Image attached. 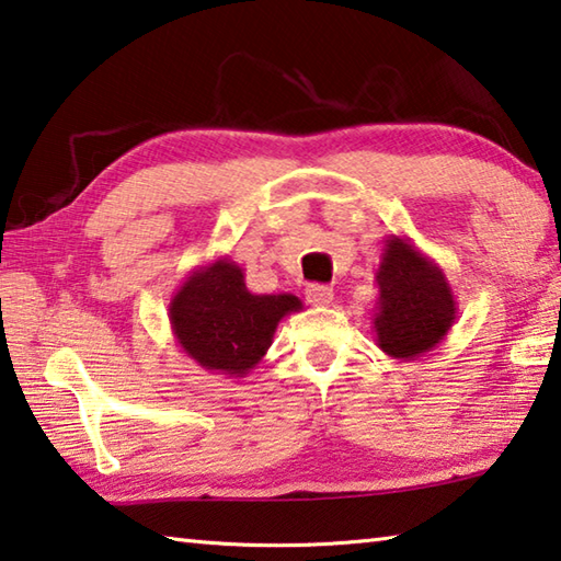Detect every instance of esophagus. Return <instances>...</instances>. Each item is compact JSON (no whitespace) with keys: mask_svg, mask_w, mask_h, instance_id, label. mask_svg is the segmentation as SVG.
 Instances as JSON below:
<instances>
[{"mask_svg":"<svg viewBox=\"0 0 561 561\" xmlns=\"http://www.w3.org/2000/svg\"><path fill=\"white\" fill-rule=\"evenodd\" d=\"M306 298L310 306H318V308H325L330 306L332 300H335V293L328 286H320V283H312V286L306 288Z\"/></svg>","mask_w":561,"mask_h":561,"instance_id":"obj_1","label":"esophagus"}]
</instances>
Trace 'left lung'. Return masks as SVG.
<instances>
[{
    "instance_id": "left-lung-1",
    "label": "left lung",
    "mask_w": 561,
    "mask_h": 561,
    "mask_svg": "<svg viewBox=\"0 0 561 561\" xmlns=\"http://www.w3.org/2000/svg\"><path fill=\"white\" fill-rule=\"evenodd\" d=\"M379 298L371 316L377 345L394 359H419L444 342L456 322V298L440 265L407 236L385 241L375 273Z\"/></svg>"
}]
</instances>
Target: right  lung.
Wrapping results in <instances>:
<instances>
[{
	"mask_svg": "<svg viewBox=\"0 0 561 561\" xmlns=\"http://www.w3.org/2000/svg\"><path fill=\"white\" fill-rule=\"evenodd\" d=\"M300 310L290 293L255 296L241 265L224 255L186 275L170 300V325L176 345L202 369L241 379L268 352L278 322Z\"/></svg>",
	"mask_w": 561,
	"mask_h": 561,
	"instance_id": "right-lung-1",
	"label": "right lung"
}]
</instances>
